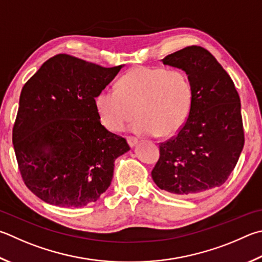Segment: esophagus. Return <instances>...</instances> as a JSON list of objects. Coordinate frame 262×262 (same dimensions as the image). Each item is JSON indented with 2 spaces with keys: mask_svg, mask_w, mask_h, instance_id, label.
<instances>
[{
  "mask_svg": "<svg viewBox=\"0 0 262 262\" xmlns=\"http://www.w3.org/2000/svg\"><path fill=\"white\" fill-rule=\"evenodd\" d=\"M127 142H128V144H129L130 147H134L139 141H137V139H135V137H128Z\"/></svg>",
  "mask_w": 262,
  "mask_h": 262,
  "instance_id": "esophagus-1",
  "label": "esophagus"
}]
</instances>
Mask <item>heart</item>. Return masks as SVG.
<instances>
[{
	"instance_id": "1",
	"label": "heart",
	"mask_w": 262,
	"mask_h": 262,
	"mask_svg": "<svg viewBox=\"0 0 262 262\" xmlns=\"http://www.w3.org/2000/svg\"><path fill=\"white\" fill-rule=\"evenodd\" d=\"M192 99L185 73L135 66L119 80L118 89L105 88L97 95L96 107L102 123L112 132L120 130L137 112L140 118L130 127L135 134L172 136L187 121Z\"/></svg>"
}]
</instances>
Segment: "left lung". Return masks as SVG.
<instances>
[{"mask_svg":"<svg viewBox=\"0 0 262 262\" xmlns=\"http://www.w3.org/2000/svg\"><path fill=\"white\" fill-rule=\"evenodd\" d=\"M185 72L192 106L178 135L160 143L151 175L161 190L179 196L220 187L234 170L244 146L238 93L210 51L191 46L161 59Z\"/></svg>","mask_w":262,"mask_h":262,"instance_id":"obj_1","label":"left lung"}]
</instances>
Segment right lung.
Wrapping results in <instances>:
<instances>
[{"instance_id":"1","label":"right lung","mask_w":262,"mask_h":262,"mask_svg":"<svg viewBox=\"0 0 262 262\" xmlns=\"http://www.w3.org/2000/svg\"><path fill=\"white\" fill-rule=\"evenodd\" d=\"M123 66L59 54L24 84L12 142L24 182L43 202L82 207L110 187L130 147L102 125L95 98Z\"/></svg>"}]
</instances>
